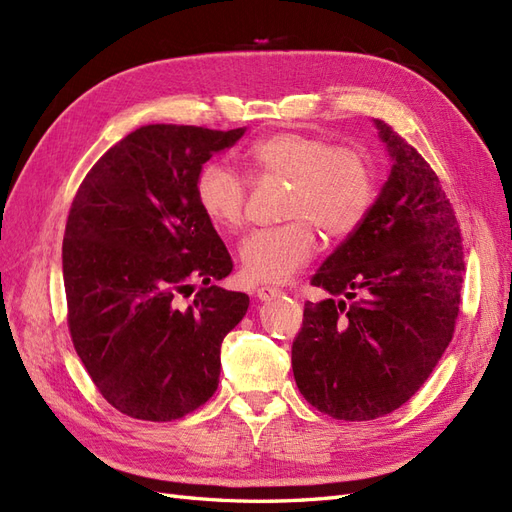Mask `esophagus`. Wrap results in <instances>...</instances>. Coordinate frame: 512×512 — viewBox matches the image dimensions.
<instances>
[{
  "label": "esophagus",
  "instance_id": "esophagus-1",
  "mask_svg": "<svg viewBox=\"0 0 512 512\" xmlns=\"http://www.w3.org/2000/svg\"><path fill=\"white\" fill-rule=\"evenodd\" d=\"M282 294V288H277V286H260L258 290H256V297L260 299V301H269V299H273V297H280Z\"/></svg>",
  "mask_w": 512,
  "mask_h": 512
}]
</instances>
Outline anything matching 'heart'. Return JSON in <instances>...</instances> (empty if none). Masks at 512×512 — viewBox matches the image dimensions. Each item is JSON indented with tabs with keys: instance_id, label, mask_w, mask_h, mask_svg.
Listing matches in <instances>:
<instances>
[{
	"instance_id": "obj_1",
	"label": "heart",
	"mask_w": 512,
	"mask_h": 512,
	"mask_svg": "<svg viewBox=\"0 0 512 512\" xmlns=\"http://www.w3.org/2000/svg\"><path fill=\"white\" fill-rule=\"evenodd\" d=\"M245 158L256 177L288 183L280 207L286 222L260 228L241 243V275L252 284L290 280L318 252L316 227L324 237L344 239L376 203V168L359 147L277 132L256 141ZM194 194L213 226L232 232L245 224L247 183L224 162L213 160L198 170Z\"/></svg>"
}]
</instances>
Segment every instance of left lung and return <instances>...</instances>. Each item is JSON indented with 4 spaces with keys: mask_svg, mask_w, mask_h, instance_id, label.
I'll list each match as a JSON object with an SVG mask.
<instances>
[{
    "mask_svg": "<svg viewBox=\"0 0 512 512\" xmlns=\"http://www.w3.org/2000/svg\"><path fill=\"white\" fill-rule=\"evenodd\" d=\"M393 168L365 222L312 275L292 344L301 395L337 421L391 414L427 382L459 316L466 273L455 209L427 160L376 119Z\"/></svg>",
    "mask_w": 512,
    "mask_h": 512,
    "instance_id": "obj_1",
    "label": "left lung"
}]
</instances>
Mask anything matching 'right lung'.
Wrapping results in <instances>:
<instances>
[{
	"mask_svg": "<svg viewBox=\"0 0 512 512\" xmlns=\"http://www.w3.org/2000/svg\"><path fill=\"white\" fill-rule=\"evenodd\" d=\"M243 132L143 126L91 166L72 200L61 245L70 337L102 397L132 418L177 421L218 389L222 342L250 297L213 284L232 258L194 183ZM192 281L201 286L181 306Z\"/></svg>",
	"mask_w": 512,
	"mask_h": 512,
	"instance_id": "right-lung-1",
	"label": "right lung"
}]
</instances>
